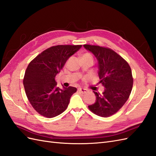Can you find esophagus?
Wrapping results in <instances>:
<instances>
[{
	"label": "esophagus",
	"mask_w": 156,
	"mask_h": 156,
	"mask_svg": "<svg viewBox=\"0 0 156 156\" xmlns=\"http://www.w3.org/2000/svg\"><path fill=\"white\" fill-rule=\"evenodd\" d=\"M78 91L82 94H86V93H87V92H88V90L86 89H84V88H79Z\"/></svg>",
	"instance_id": "34e87169"
}]
</instances>
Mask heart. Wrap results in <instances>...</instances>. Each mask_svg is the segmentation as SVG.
I'll return each mask as SVG.
<instances>
[{
	"instance_id": "1",
	"label": "heart",
	"mask_w": 156,
	"mask_h": 156,
	"mask_svg": "<svg viewBox=\"0 0 156 156\" xmlns=\"http://www.w3.org/2000/svg\"><path fill=\"white\" fill-rule=\"evenodd\" d=\"M82 60H91L94 61V58L92 55L89 52H84L82 56Z\"/></svg>"
}]
</instances>
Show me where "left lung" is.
Here are the masks:
<instances>
[{"label": "left lung", "mask_w": 156, "mask_h": 156, "mask_svg": "<svg viewBox=\"0 0 156 156\" xmlns=\"http://www.w3.org/2000/svg\"><path fill=\"white\" fill-rule=\"evenodd\" d=\"M98 61L100 83L105 88L104 92L95 94L96 101L88 106L97 115L107 118L115 114L124 106L131 94L133 79L127 61L107 47L84 44Z\"/></svg>", "instance_id": "1"}]
</instances>
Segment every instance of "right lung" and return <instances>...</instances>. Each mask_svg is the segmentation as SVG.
<instances>
[{"instance_id":"obj_1","label":"right lung","mask_w":156,"mask_h":156,"mask_svg":"<svg viewBox=\"0 0 156 156\" xmlns=\"http://www.w3.org/2000/svg\"><path fill=\"white\" fill-rule=\"evenodd\" d=\"M81 47L82 45L51 46L29 63L23 84L28 101L40 115L51 118L66 110L72 95L77 89L72 86L64 90L59 88L55 78L68 58Z\"/></svg>"}]
</instances>
